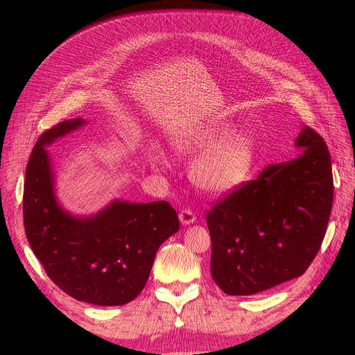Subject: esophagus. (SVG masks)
I'll list each match as a JSON object with an SVG mask.
<instances>
[{
    "mask_svg": "<svg viewBox=\"0 0 355 355\" xmlns=\"http://www.w3.org/2000/svg\"><path fill=\"white\" fill-rule=\"evenodd\" d=\"M179 219L184 225H191L192 222H196V213L189 209H184L179 213Z\"/></svg>",
    "mask_w": 355,
    "mask_h": 355,
    "instance_id": "esophagus-1",
    "label": "esophagus"
}]
</instances>
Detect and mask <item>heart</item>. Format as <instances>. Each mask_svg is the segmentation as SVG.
<instances>
[{
  "label": "heart",
  "mask_w": 355,
  "mask_h": 355,
  "mask_svg": "<svg viewBox=\"0 0 355 355\" xmlns=\"http://www.w3.org/2000/svg\"><path fill=\"white\" fill-rule=\"evenodd\" d=\"M175 148L182 154L204 153L191 170L194 184L204 192L222 196L239 188L249 176L256 154L250 132L232 133V125H213L179 137ZM151 161L164 163L161 153L149 154Z\"/></svg>",
  "instance_id": "obj_1"
}]
</instances>
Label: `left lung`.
<instances>
[{"label": "left lung", "mask_w": 355, "mask_h": 355, "mask_svg": "<svg viewBox=\"0 0 355 355\" xmlns=\"http://www.w3.org/2000/svg\"><path fill=\"white\" fill-rule=\"evenodd\" d=\"M297 158L270 164L207 211L210 270L225 293L245 296L300 277L326 235L333 204L326 142L305 127Z\"/></svg>", "instance_id": "1"}]
</instances>
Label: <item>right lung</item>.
I'll use <instances>...</instances> for the list:
<instances>
[{"label":"right lung","mask_w":355,"mask_h":355,"mask_svg":"<svg viewBox=\"0 0 355 355\" xmlns=\"http://www.w3.org/2000/svg\"><path fill=\"white\" fill-rule=\"evenodd\" d=\"M84 123L62 121L38 137L25 171V232L46 274L67 295L101 306L124 305L144 290L158 247L179 231V218L167 201L115 200L89 218L63 210L44 146Z\"/></svg>","instance_id":"1"}]
</instances>
